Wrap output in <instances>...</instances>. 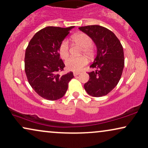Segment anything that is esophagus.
<instances>
[{"label":"esophagus","mask_w":148,"mask_h":148,"mask_svg":"<svg viewBox=\"0 0 148 148\" xmlns=\"http://www.w3.org/2000/svg\"><path fill=\"white\" fill-rule=\"evenodd\" d=\"M73 74H74V76H78V75L80 74V72H74Z\"/></svg>","instance_id":"esophagus-1"}]
</instances>
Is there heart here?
<instances>
[{
  "mask_svg": "<svg viewBox=\"0 0 148 148\" xmlns=\"http://www.w3.org/2000/svg\"><path fill=\"white\" fill-rule=\"evenodd\" d=\"M72 39L75 43L82 47V51L87 56L92 53V40L88 35L84 33H78L75 34ZM60 57L66 59L69 56V45L66 39H64L60 43L59 47ZM88 64V60L84 56L79 58L71 57L66 61V66L68 70L71 71H79Z\"/></svg>",
  "mask_w": 148,
  "mask_h": 148,
  "instance_id": "b5f03b06",
  "label": "heart"
}]
</instances>
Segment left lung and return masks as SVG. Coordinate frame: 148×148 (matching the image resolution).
Returning a JSON list of instances; mask_svg holds the SVG:
<instances>
[{
	"mask_svg": "<svg viewBox=\"0 0 148 148\" xmlns=\"http://www.w3.org/2000/svg\"><path fill=\"white\" fill-rule=\"evenodd\" d=\"M79 29L90 37L97 46V56L90 67L89 80L84 85L89 95L103 97L117 85L124 68V53L120 41L108 29L100 25H88Z\"/></svg>",
	"mask_w": 148,
	"mask_h": 148,
	"instance_id": "left-lung-1",
	"label": "left lung"
}]
</instances>
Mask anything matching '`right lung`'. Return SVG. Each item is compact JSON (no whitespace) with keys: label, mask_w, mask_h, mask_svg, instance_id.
I'll return each mask as SVG.
<instances>
[{"label":"right lung","mask_w":148,"mask_h":148,"mask_svg":"<svg viewBox=\"0 0 148 148\" xmlns=\"http://www.w3.org/2000/svg\"><path fill=\"white\" fill-rule=\"evenodd\" d=\"M74 27H46L35 33L27 47L25 56L27 78L33 90L43 99L49 101L61 99L74 78L72 72L63 76L58 74L65 67L60 58V45Z\"/></svg>","instance_id":"1"}]
</instances>
